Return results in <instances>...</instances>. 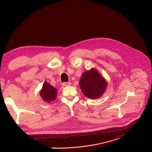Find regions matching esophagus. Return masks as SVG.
<instances>
[{"label": "esophagus", "instance_id": "esophagus-1", "mask_svg": "<svg viewBox=\"0 0 152 152\" xmlns=\"http://www.w3.org/2000/svg\"><path fill=\"white\" fill-rule=\"evenodd\" d=\"M70 85H71L70 82H65V83H63V84H62V85H63V86H68Z\"/></svg>", "mask_w": 152, "mask_h": 152}]
</instances>
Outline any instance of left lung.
I'll list each match as a JSON object with an SVG mask.
<instances>
[{
  "mask_svg": "<svg viewBox=\"0 0 152 152\" xmlns=\"http://www.w3.org/2000/svg\"><path fill=\"white\" fill-rule=\"evenodd\" d=\"M83 93L90 99L100 98L105 92L108 83L94 67L83 72L79 82Z\"/></svg>",
  "mask_w": 152,
  "mask_h": 152,
  "instance_id": "obj_1",
  "label": "left lung"
}]
</instances>
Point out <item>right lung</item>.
I'll use <instances>...</instances> for the list:
<instances>
[{
  "instance_id": "add662e5",
  "label": "right lung",
  "mask_w": 152,
  "mask_h": 152,
  "mask_svg": "<svg viewBox=\"0 0 152 152\" xmlns=\"http://www.w3.org/2000/svg\"><path fill=\"white\" fill-rule=\"evenodd\" d=\"M57 93V89L50 85L47 81H44L39 94L45 102L50 103L56 99Z\"/></svg>"
}]
</instances>
